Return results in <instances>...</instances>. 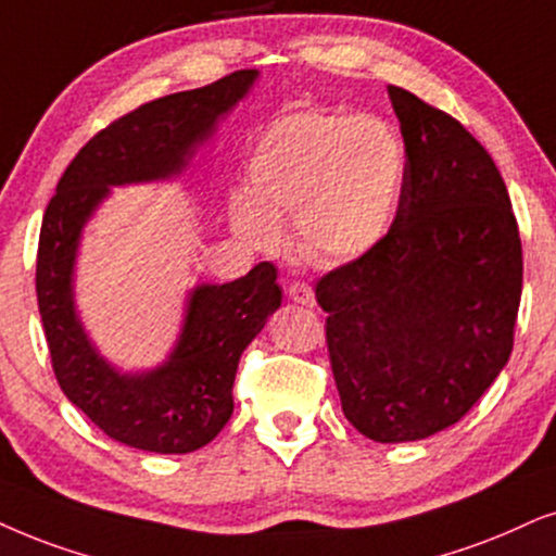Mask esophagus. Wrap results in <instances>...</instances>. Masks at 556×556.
Returning a JSON list of instances; mask_svg holds the SVG:
<instances>
[{"mask_svg":"<svg viewBox=\"0 0 556 556\" xmlns=\"http://www.w3.org/2000/svg\"><path fill=\"white\" fill-rule=\"evenodd\" d=\"M287 294H290V300L298 302V305H305V307H313L315 305V292L311 285L305 282H294L290 285V290H287Z\"/></svg>","mask_w":556,"mask_h":556,"instance_id":"1","label":"esophagus"}]
</instances>
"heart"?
I'll use <instances>...</instances> for the list:
<instances>
[{
	"instance_id": "1",
	"label": "heart",
	"mask_w": 556,
	"mask_h": 556,
	"mask_svg": "<svg viewBox=\"0 0 556 556\" xmlns=\"http://www.w3.org/2000/svg\"><path fill=\"white\" fill-rule=\"evenodd\" d=\"M407 153L375 115L294 110L274 121L249 153V192L230 197L233 230L256 249L282 241L294 215L300 245L320 264L369 254L395 223Z\"/></svg>"
}]
</instances>
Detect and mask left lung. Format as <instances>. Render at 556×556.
Here are the masks:
<instances>
[{"mask_svg": "<svg viewBox=\"0 0 556 556\" xmlns=\"http://www.w3.org/2000/svg\"><path fill=\"white\" fill-rule=\"evenodd\" d=\"M407 172L390 233L315 287L343 416L379 444L454 426L513 349L523 256L508 189L480 140L388 87Z\"/></svg>", "mask_w": 556, "mask_h": 556, "instance_id": "1", "label": "left lung"}]
</instances>
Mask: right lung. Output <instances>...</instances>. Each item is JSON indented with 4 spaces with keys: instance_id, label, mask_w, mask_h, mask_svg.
<instances>
[{
    "instance_id": "right-lung-1",
    "label": "right lung",
    "mask_w": 556,
    "mask_h": 556,
    "mask_svg": "<svg viewBox=\"0 0 556 556\" xmlns=\"http://www.w3.org/2000/svg\"><path fill=\"white\" fill-rule=\"evenodd\" d=\"M256 79V68H243L207 87L140 104L76 153L46 207L35 290L55 379L91 424L125 446L189 454L210 444L233 413L238 359L282 305V290L269 262L236 282L197 285L166 362L123 371L91 343L76 313L74 271L84 226L110 187L181 177Z\"/></svg>"
}]
</instances>
